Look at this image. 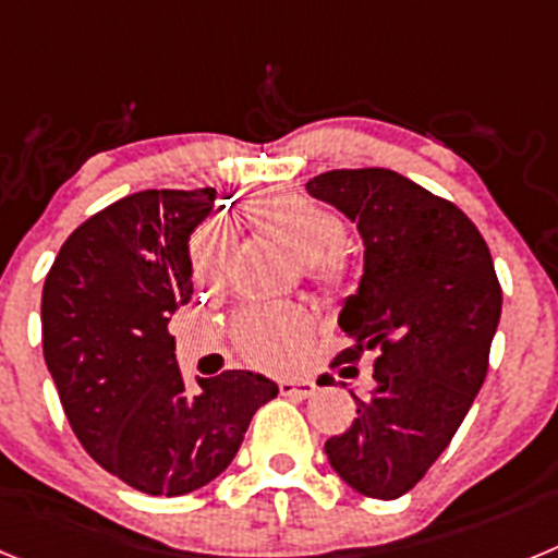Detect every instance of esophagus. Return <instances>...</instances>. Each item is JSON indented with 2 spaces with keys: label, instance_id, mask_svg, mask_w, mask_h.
<instances>
[{
  "label": "esophagus",
  "instance_id": "34e87169",
  "mask_svg": "<svg viewBox=\"0 0 558 558\" xmlns=\"http://www.w3.org/2000/svg\"><path fill=\"white\" fill-rule=\"evenodd\" d=\"M279 391H282L284 397L307 399L315 393V383L313 379H279Z\"/></svg>",
  "mask_w": 558,
  "mask_h": 558
}]
</instances>
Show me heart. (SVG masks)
I'll return each mask as SVG.
<instances>
[{
	"mask_svg": "<svg viewBox=\"0 0 558 558\" xmlns=\"http://www.w3.org/2000/svg\"><path fill=\"white\" fill-rule=\"evenodd\" d=\"M254 215L265 231L288 243L307 259L310 274L324 284L338 282L343 274L340 248L347 245V226L338 211L302 195L274 192L256 201ZM229 263V234L223 223L209 220L190 240V270L198 284H218ZM234 343L251 366L284 372L304 357L310 332L295 313L276 307H251L236 315Z\"/></svg>",
	"mask_w": 558,
	"mask_h": 558,
	"instance_id": "1",
	"label": "heart"
}]
</instances>
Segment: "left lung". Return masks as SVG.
I'll return each mask as SVG.
<instances>
[{"label": "left lung", "instance_id": "8db88e82", "mask_svg": "<svg viewBox=\"0 0 558 558\" xmlns=\"http://www.w3.org/2000/svg\"><path fill=\"white\" fill-rule=\"evenodd\" d=\"M307 192L354 220L366 243L360 288L338 318L349 347L329 366L357 377L360 357H374L368 393L349 391L357 418L324 452L354 492L397 500L450 447L481 391L500 282L477 226L399 172L329 170Z\"/></svg>", "mask_w": 558, "mask_h": 558}]
</instances>
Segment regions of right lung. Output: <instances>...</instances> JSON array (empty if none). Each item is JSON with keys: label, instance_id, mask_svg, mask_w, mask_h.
<instances>
[{"label": "right lung", "instance_id": "add662e5", "mask_svg": "<svg viewBox=\"0 0 558 558\" xmlns=\"http://www.w3.org/2000/svg\"><path fill=\"white\" fill-rule=\"evenodd\" d=\"M211 201L209 186L133 192L66 236L44 282V360L69 425L102 470L153 497L215 481L279 393L254 372L190 391L175 363L167 324L192 299L186 240Z\"/></svg>", "mask_w": 558, "mask_h": 558}]
</instances>
